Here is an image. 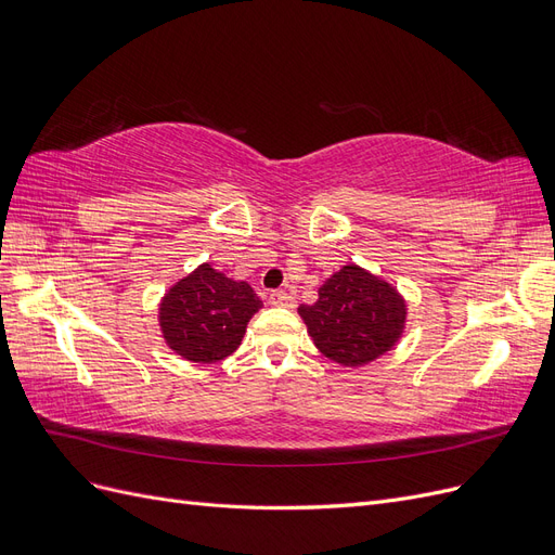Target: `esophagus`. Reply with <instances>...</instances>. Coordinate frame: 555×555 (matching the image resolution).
<instances>
[{
    "mask_svg": "<svg viewBox=\"0 0 555 555\" xmlns=\"http://www.w3.org/2000/svg\"><path fill=\"white\" fill-rule=\"evenodd\" d=\"M268 300H271L275 308H294L296 306V298L289 292H273Z\"/></svg>",
    "mask_w": 555,
    "mask_h": 555,
    "instance_id": "1",
    "label": "esophagus"
}]
</instances>
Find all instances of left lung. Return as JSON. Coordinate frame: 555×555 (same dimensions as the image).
Wrapping results in <instances>:
<instances>
[{"instance_id":"8db88e82","label":"left lung","mask_w":555,"mask_h":555,"mask_svg":"<svg viewBox=\"0 0 555 555\" xmlns=\"http://www.w3.org/2000/svg\"><path fill=\"white\" fill-rule=\"evenodd\" d=\"M298 306L314 347L343 367H361L391 351L405 333L408 300L391 282L347 263Z\"/></svg>"}]
</instances>
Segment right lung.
I'll return each instance as SVG.
<instances>
[{"mask_svg":"<svg viewBox=\"0 0 555 555\" xmlns=\"http://www.w3.org/2000/svg\"><path fill=\"white\" fill-rule=\"evenodd\" d=\"M261 306L245 280L201 263L166 289L157 322L173 354L190 363H217L238 349L247 322Z\"/></svg>","mask_w":555,"mask_h":555,"instance_id":"obj_1","label":"right lung"}]
</instances>
